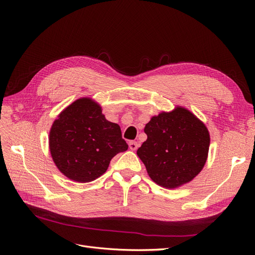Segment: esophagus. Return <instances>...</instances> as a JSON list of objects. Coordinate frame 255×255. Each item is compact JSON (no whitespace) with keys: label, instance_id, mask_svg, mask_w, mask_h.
<instances>
[{"label":"esophagus","instance_id":"obj_1","mask_svg":"<svg viewBox=\"0 0 255 255\" xmlns=\"http://www.w3.org/2000/svg\"><path fill=\"white\" fill-rule=\"evenodd\" d=\"M128 146H129V149L130 150H136L137 148H138V143L136 142V141H129V143H128Z\"/></svg>","mask_w":255,"mask_h":255}]
</instances>
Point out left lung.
I'll list each match as a JSON object with an SVG mask.
<instances>
[{"instance_id":"8db88e82","label":"left lung","mask_w":255,"mask_h":255,"mask_svg":"<svg viewBox=\"0 0 255 255\" xmlns=\"http://www.w3.org/2000/svg\"><path fill=\"white\" fill-rule=\"evenodd\" d=\"M146 140L137 150L149 176L160 186L175 188L202 170L210 134L194 114L183 107L160 113L146 123Z\"/></svg>"}]
</instances>
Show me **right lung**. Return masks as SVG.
Returning <instances> with one entry per match:
<instances>
[{"label":"right lung","instance_id":"1","mask_svg":"<svg viewBox=\"0 0 255 255\" xmlns=\"http://www.w3.org/2000/svg\"><path fill=\"white\" fill-rule=\"evenodd\" d=\"M49 141L60 172L81 183L101 176L111 159L128 148L120 127L106 120L100 105L89 98L76 100L59 114Z\"/></svg>","mask_w":255,"mask_h":255}]
</instances>
